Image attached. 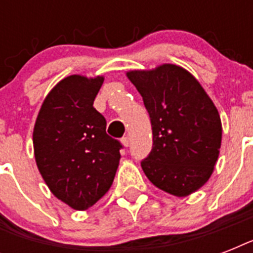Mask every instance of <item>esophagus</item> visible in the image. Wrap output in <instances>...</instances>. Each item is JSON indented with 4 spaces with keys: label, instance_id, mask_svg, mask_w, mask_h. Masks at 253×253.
Returning <instances> with one entry per match:
<instances>
[{
    "label": "esophagus",
    "instance_id": "obj_1",
    "mask_svg": "<svg viewBox=\"0 0 253 253\" xmlns=\"http://www.w3.org/2000/svg\"><path fill=\"white\" fill-rule=\"evenodd\" d=\"M121 142H122V144L125 147L130 146V139H128V136H123V138L121 139Z\"/></svg>",
    "mask_w": 253,
    "mask_h": 253
}]
</instances>
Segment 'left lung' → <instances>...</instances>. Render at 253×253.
<instances>
[{
  "label": "left lung",
  "instance_id": "8db88e82",
  "mask_svg": "<svg viewBox=\"0 0 253 253\" xmlns=\"http://www.w3.org/2000/svg\"><path fill=\"white\" fill-rule=\"evenodd\" d=\"M151 118L154 146L142 162L148 180L186 197L204 186L219 156L222 122L215 105L192 73L174 64L126 73Z\"/></svg>",
  "mask_w": 253,
  "mask_h": 253
}]
</instances>
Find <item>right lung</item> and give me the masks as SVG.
Returning <instances> with one entry per match:
<instances>
[{
	"label": "right lung",
	"instance_id": "1",
	"mask_svg": "<svg viewBox=\"0 0 253 253\" xmlns=\"http://www.w3.org/2000/svg\"><path fill=\"white\" fill-rule=\"evenodd\" d=\"M103 76L72 75L42 103L33 132L38 169L53 196L86 210L110 189L121 143L106 134V119L93 107Z\"/></svg>",
	"mask_w": 253,
	"mask_h": 253
}]
</instances>
